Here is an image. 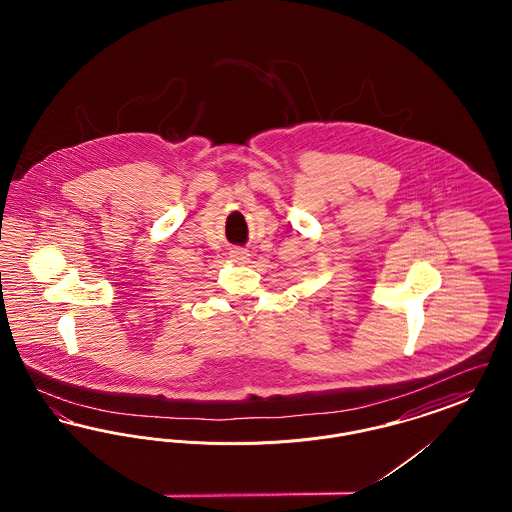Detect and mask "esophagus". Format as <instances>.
Instances as JSON below:
<instances>
[{
	"mask_svg": "<svg viewBox=\"0 0 512 512\" xmlns=\"http://www.w3.org/2000/svg\"><path fill=\"white\" fill-rule=\"evenodd\" d=\"M230 259H232L234 263H247V261H249V251L244 249V247H234V249L230 251Z\"/></svg>",
	"mask_w": 512,
	"mask_h": 512,
	"instance_id": "obj_1",
	"label": "esophagus"
}]
</instances>
